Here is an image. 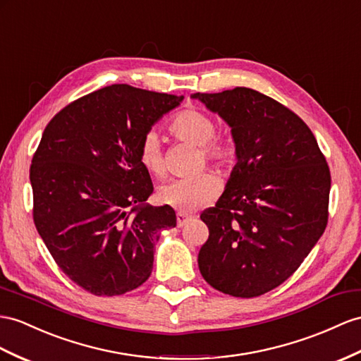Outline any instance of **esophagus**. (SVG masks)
<instances>
[{
    "label": "esophagus",
    "instance_id": "34e87169",
    "mask_svg": "<svg viewBox=\"0 0 361 361\" xmlns=\"http://www.w3.org/2000/svg\"><path fill=\"white\" fill-rule=\"evenodd\" d=\"M192 219H193L192 216L184 215V214H181V212H180V214H177V226L178 227H184L188 223H190Z\"/></svg>",
    "mask_w": 361,
    "mask_h": 361
}]
</instances>
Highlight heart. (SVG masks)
I'll return each mask as SVG.
<instances>
[{
    "instance_id": "obj_1",
    "label": "heart",
    "mask_w": 361,
    "mask_h": 361,
    "mask_svg": "<svg viewBox=\"0 0 361 361\" xmlns=\"http://www.w3.org/2000/svg\"><path fill=\"white\" fill-rule=\"evenodd\" d=\"M169 131L181 138L201 146V152L207 161L219 166L228 164L233 159V146L223 138H215L216 125L204 111L195 108L183 109L175 114L169 123ZM138 161L143 168L155 175H164V159L160 135L155 131L146 133L138 143ZM219 192V181L214 173H200L189 178H177L160 188L159 197L163 204H168L181 212H195L209 204Z\"/></svg>"
}]
</instances>
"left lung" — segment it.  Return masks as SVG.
<instances>
[{"label":"left lung","mask_w":361,"mask_h":361,"mask_svg":"<svg viewBox=\"0 0 361 361\" xmlns=\"http://www.w3.org/2000/svg\"><path fill=\"white\" fill-rule=\"evenodd\" d=\"M190 97L228 125L236 154L223 195L201 214L200 271L221 293L256 298L288 279L325 232L329 168L303 120L262 92Z\"/></svg>","instance_id":"8db88e82"}]
</instances>
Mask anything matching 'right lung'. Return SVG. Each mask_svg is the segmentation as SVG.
I'll return each instance as SVG.
<instances>
[{
	"instance_id": "1",
	"label": "right lung",
	"mask_w": 361,
	"mask_h": 361,
	"mask_svg": "<svg viewBox=\"0 0 361 361\" xmlns=\"http://www.w3.org/2000/svg\"><path fill=\"white\" fill-rule=\"evenodd\" d=\"M183 96L125 84L80 97L44 129L30 166L33 221L53 259L96 295H118L151 276L171 206L154 207L138 143Z\"/></svg>"
}]
</instances>
